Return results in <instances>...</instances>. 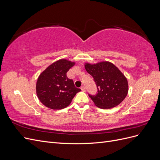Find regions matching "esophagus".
Wrapping results in <instances>:
<instances>
[{"label":"esophagus","instance_id":"1","mask_svg":"<svg viewBox=\"0 0 160 160\" xmlns=\"http://www.w3.org/2000/svg\"><path fill=\"white\" fill-rule=\"evenodd\" d=\"M81 91H86V89H85V88L84 86H82L81 88Z\"/></svg>","mask_w":160,"mask_h":160}]
</instances>
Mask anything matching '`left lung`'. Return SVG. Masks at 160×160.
<instances>
[{
    "label": "left lung",
    "instance_id": "8db88e82",
    "mask_svg": "<svg viewBox=\"0 0 160 160\" xmlns=\"http://www.w3.org/2000/svg\"><path fill=\"white\" fill-rule=\"evenodd\" d=\"M85 68L93 77L98 93L89 94L95 105L101 109H110L122 102L128 93L126 77L117 67L108 61L85 63Z\"/></svg>",
    "mask_w": 160,
    "mask_h": 160
}]
</instances>
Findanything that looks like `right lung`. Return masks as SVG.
I'll return each instance as SVG.
<instances>
[{"mask_svg": "<svg viewBox=\"0 0 160 160\" xmlns=\"http://www.w3.org/2000/svg\"><path fill=\"white\" fill-rule=\"evenodd\" d=\"M75 62L60 59L49 65L40 74L36 92L41 102L52 109H61L69 105L77 93L81 91L75 87L73 81L67 72Z\"/></svg>", "mask_w": 160, "mask_h": 160, "instance_id": "obj_1", "label": "right lung"}]
</instances>
